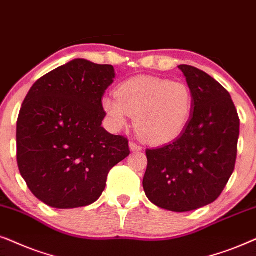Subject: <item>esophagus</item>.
I'll return each instance as SVG.
<instances>
[{"mask_svg":"<svg viewBox=\"0 0 256 256\" xmlns=\"http://www.w3.org/2000/svg\"><path fill=\"white\" fill-rule=\"evenodd\" d=\"M128 148L132 152H138V151H142V146H139L138 144H136L134 142H128Z\"/></svg>","mask_w":256,"mask_h":256,"instance_id":"1","label":"esophagus"}]
</instances>
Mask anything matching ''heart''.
I'll return each mask as SVG.
<instances>
[{
  "instance_id": "b5f03b06",
  "label": "heart",
  "mask_w": 256,
  "mask_h": 256,
  "mask_svg": "<svg viewBox=\"0 0 256 256\" xmlns=\"http://www.w3.org/2000/svg\"><path fill=\"white\" fill-rule=\"evenodd\" d=\"M102 106L114 128L128 125L134 117L137 134L146 142L162 145L178 138L188 124L193 96L182 82L139 76L116 88V98L104 97Z\"/></svg>"
}]
</instances>
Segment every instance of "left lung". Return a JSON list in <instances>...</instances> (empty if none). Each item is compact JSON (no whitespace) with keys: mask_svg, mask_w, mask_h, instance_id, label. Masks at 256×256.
<instances>
[{"mask_svg":"<svg viewBox=\"0 0 256 256\" xmlns=\"http://www.w3.org/2000/svg\"><path fill=\"white\" fill-rule=\"evenodd\" d=\"M193 96L185 130L174 142L146 150L142 187L160 208L190 212L219 198L234 171L240 120L230 94L204 71L178 66Z\"/></svg>","mask_w":256,"mask_h":256,"instance_id":"obj_1","label":"left lung"}]
</instances>
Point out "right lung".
<instances>
[{"label":"right lung","instance_id":"1","mask_svg":"<svg viewBox=\"0 0 256 256\" xmlns=\"http://www.w3.org/2000/svg\"><path fill=\"white\" fill-rule=\"evenodd\" d=\"M112 66L77 58L32 85L17 119V164L34 196L54 208L91 205L110 170L130 154L128 139L102 126Z\"/></svg>","mask_w":256,"mask_h":256}]
</instances>
